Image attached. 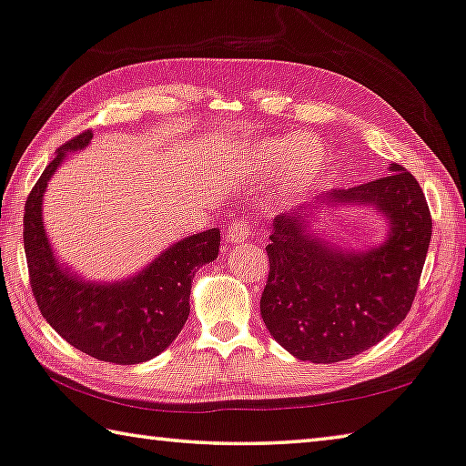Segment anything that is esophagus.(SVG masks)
Returning <instances> with one entry per match:
<instances>
[{
	"mask_svg": "<svg viewBox=\"0 0 466 466\" xmlns=\"http://www.w3.org/2000/svg\"><path fill=\"white\" fill-rule=\"evenodd\" d=\"M248 234H250V226L247 222H238V224H232L230 228H228L226 238L232 244H240L248 238Z\"/></svg>",
	"mask_w": 466,
	"mask_h": 466,
	"instance_id": "34e87169",
	"label": "esophagus"
}]
</instances>
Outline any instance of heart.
I'll use <instances>...</instances> for the list:
<instances>
[{
  "label": "heart",
  "instance_id": "heart-1",
  "mask_svg": "<svg viewBox=\"0 0 466 466\" xmlns=\"http://www.w3.org/2000/svg\"><path fill=\"white\" fill-rule=\"evenodd\" d=\"M238 157L257 175H279L278 199L291 203L302 197L319 178L327 152L322 141L306 133H281L240 146Z\"/></svg>",
  "mask_w": 466,
  "mask_h": 466
}]
</instances>
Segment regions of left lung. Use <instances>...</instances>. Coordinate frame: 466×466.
<instances>
[{
    "instance_id": "obj_1",
    "label": "left lung",
    "mask_w": 466,
    "mask_h": 466,
    "mask_svg": "<svg viewBox=\"0 0 466 466\" xmlns=\"http://www.w3.org/2000/svg\"><path fill=\"white\" fill-rule=\"evenodd\" d=\"M390 175L339 188L275 218L269 279L261 317L291 356L333 364L370 350L411 310L431 240V218L413 175ZM370 207L387 222L382 243L368 249L330 243L316 226L337 208Z\"/></svg>"
}]
</instances>
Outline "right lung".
<instances>
[{
  "instance_id": "obj_1",
  "label": "right lung",
  "mask_w": 466,
  "mask_h": 466,
  "mask_svg": "<svg viewBox=\"0 0 466 466\" xmlns=\"http://www.w3.org/2000/svg\"><path fill=\"white\" fill-rule=\"evenodd\" d=\"M92 133L67 141L28 195L25 250L30 283L46 322L69 345L100 361L141 364L167 350L188 319L193 278L216 261L219 230L172 242L144 269L116 281L88 279L55 255L43 219L45 191L67 154L88 147Z\"/></svg>"
}]
</instances>
